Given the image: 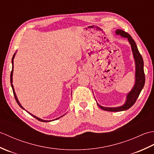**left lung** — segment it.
Masks as SVG:
<instances>
[{
  "instance_id": "8db88e82",
  "label": "left lung",
  "mask_w": 154,
  "mask_h": 154,
  "mask_svg": "<svg viewBox=\"0 0 154 154\" xmlns=\"http://www.w3.org/2000/svg\"><path fill=\"white\" fill-rule=\"evenodd\" d=\"M116 34L117 35H120L123 38H128L129 43L131 45L132 51L134 55V58L135 60L136 65V74H135V84L134 85L132 89L128 93L126 96V100L122 106L119 107H103L102 106H99L101 109L110 112H120V111L126 110L129 109L130 107L134 105L136 101L139 97L140 93L143 89L145 84V74L143 71V61L141 54L137 48L136 42L133 40L129 34L125 32L122 30H116Z\"/></svg>"
}]
</instances>
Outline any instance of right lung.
I'll return each instance as SVG.
<instances>
[{
	"label": "right lung",
	"instance_id": "obj_1",
	"mask_svg": "<svg viewBox=\"0 0 154 154\" xmlns=\"http://www.w3.org/2000/svg\"><path fill=\"white\" fill-rule=\"evenodd\" d=\"M15 55H16V53L14 54V55H13V57H12V71H11V87H12V91H13V93H14V98H15V99H16V102H17V103H18V105L20 106V108H22V109H24V108L22 107V106L20 104V102L18 101V98H17V97H16V93H15V91H14V87H13V85H12V75H13V68H14V66H13V64H14V56H15ZM29 113V112H28ZM30 114V115H32V116L33 117H34L35 119H36L37 120H38L39 121H41V122H50V121H51V120H42V119H40V118H38L37 116H34V115H33V114H30V113H29ZM60 117H59L58 119H60ZM55 119V120H57V119Z\"/></svg>",
	"mask_w": 154,
	"mask_h": 154
}]
</instances>
